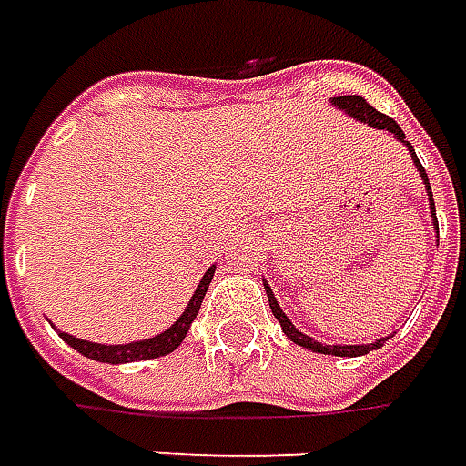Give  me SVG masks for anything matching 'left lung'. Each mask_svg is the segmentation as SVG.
<instances>
[{"mask_svg": "<svg viewBox=\"0 0 466 466\" xmlns=\"http://www.w3.org/2000/svg\"><path fill=\"white\" fill-rule=\"evenodd\" d=\"M333 105H336V107H341L346 115H351V117L361 120V123H370L371 127H377V130H387V133H392L395 138L402 140V143L408 146V151H410V156H413L415 168H418L420 179L426 182V189H429V199H431V210H433V197H431V184H429V177H426V168H423V164L418 161V156H415L413 146H410V143L405 140V133L400 130V125L395 123V120H392L390 115H382V112H377V109L371 107V105L367 102V99H364V96H359V95L333 96ZM433 218H436V210H433ZM436 226H439V223H436ZM267 295H269L271 313H274V318L279 320V326H282V330L287 333V339H292V341L298 343V346H305V349H310V351H318V354H333V357H361V354H367V351H371V349H380V346L387 341V339H380V341L364 343V346H326V343H318L315 339L305 336V333H299L298 328L292 326V320H289V318L282 313V308L277 305V299H274V295H271L269 287H267Z\"/></svg>", "mask_w": 466, "mask_h": 466, "instance_id": "8db88e82", "label": "left lung"}]
</instances>
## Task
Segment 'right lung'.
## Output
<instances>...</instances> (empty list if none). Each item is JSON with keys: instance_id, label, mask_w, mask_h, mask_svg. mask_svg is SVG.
<instances>
[{"instance_id": "obj_1", "label": "right lung", "mask_w": 466, "mask_h": 466, "mask_svg": "<svg viewBox=\"0 0 466 466\" xmlns=\"http://www.w3.org/2000/svg\"><path fill=\"white\" fill-rule=\"evenodd\" d=\"M212 274H215V267H210V269L205 271V277H202L197 292L192 295V299H189V305H187V310L182 313V318L168 328V330L153 336V339H146V341L136 343H123V346H102V343L74 339V336H68V333H58V336H61L68 346H74L79 354L95 359V361H105V364H125V361H140V359H156L164 357V354H171V351L184 341V336H187V330L192 326V320H195L197 313H199V305H202V298H205V292H208V287H210Z\"/></svg>"}]
</instances>
